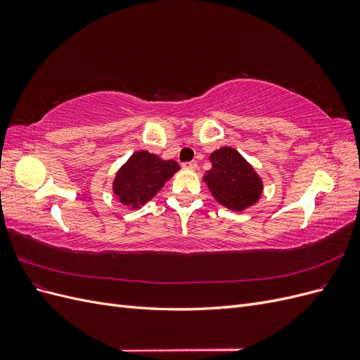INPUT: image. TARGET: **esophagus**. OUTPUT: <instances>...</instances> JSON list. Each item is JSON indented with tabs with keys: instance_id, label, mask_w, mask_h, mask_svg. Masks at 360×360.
Instances as JSON below:
<instances>
[{
	"instance_id": "esophagus-1",
	"label": "esophagus",
	"mask_w": 360,
	"mask_h": 360,
	"mask_svg": "<svg viewBox=\"0 0 360 360\" xmlns=\"http://www.w3.org/2000/svg\"><path fill=\"white\" fill-rule=\"evenodd\" d=\"M184 169H191V171H195L198 168V163H197V160H191V162H184L183 165H181Z\"/></svg>"
}]
</instances>
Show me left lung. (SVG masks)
Listing matches in <instances>:
<instances>
[{"instance_id": "left-lung-1", "label": "left lung", "mask_w": 360, "mask_h": 360, "mask_svg": "<svg viewBox=\"0 0 360 360\" xmlns=\"http://www.w3.org/2000/svg\"><path fill=\"white\" fill-rule=\"evenodd\" d=\"M209 159L212 169L202 180L217 202L233 212H243L259 200L263 179L237 150L221 147Z\"/></svg>"}]
</instances>
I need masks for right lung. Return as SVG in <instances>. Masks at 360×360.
Listing matches in <instances>:
<instances>
[{
	"instance_id": "right-lung-1",
	"label": "right lung",
	"mask_w": 360,
	"mask_h": 360,
	"mask_svg": "<svg viewBox=\"0 0 360 360\" xmlns=\"http://www.w3.org/2000/svg\"><path fill=\"white\" fill-rule=\"evenodd\" d=\"M179 169L176 160H163L147 150H139L117 171L112 191L120 202L135 210L155 198Z\"/></svg>"
}]
</instances>
